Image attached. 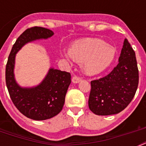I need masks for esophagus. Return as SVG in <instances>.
Wrapping results in <instances>:
<instances>
[{
	"label": "esophagus",
	"mask_w": 146,
	"mask_h": 146,
	"mask_svg": "<svg viewBox=\"0 0 146 146\" xmlns=\"http://www.w3.org/2000/svg\"><path fill=\"white\" fill-rule=\"evenodd\" d=\"M81 80H82L81 78L79 77V76H74L73 77V79H72V82H73V83H78V82H80Z\"/></svg>",
	"instance_id": "34e87169"
}]
</instances>
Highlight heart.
<instances>
[{"label": "heart", "mask_w": 146, "mask_h": 146, "mask_svg": "<svg viewBox=\"0 0 146 146\" xmlns=\"http://www.w3.org/2000/svg\"><path fill=\"white\" fill-rule=\"evenodd\" d=\"M66 58L82 63V70L87 75L99 74L108 67L116 56L112 45L97 38H85L73 42L69 48Z\"/></svg>", "instance_id": "heart-1"}]
</instances>
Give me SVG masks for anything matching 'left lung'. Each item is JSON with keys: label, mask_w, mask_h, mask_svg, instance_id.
Listing matches in <instances>:
<instances>
[{"label": "left lung", "mask_w": 146, "mask_h": 146, "mask_svg": "<svg viewBox=\"0 0 146 146\" xmlns=\"http://www.w3.org/2000/svg\"><path fill=\"white\" fill-rule=\"evenodd\" d=\"M138 84L136 54L125 38L117 65L106 76L91 81L89 109L97 115L120 113L131 102Z\"/></svg>", "instance_id": "obj_1"}]
</instances>
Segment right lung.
<instances>
[{"instance_id": "1", "label": "right lung", "mask_w": 146, "mask_h": 146, "mask_svg": "<svg viewBox=\"0 0 146 146\" xmlns=\"http://www.w3.org/2000/svg\"><path fill=\"white\" fill-rule=\"evenodd\" d=\"M53 35L52 31L43 27L27 29L13 44L6 65V84L13 103L23 115L35 120L50 119L61 111L71 82L70 73L50 68L39 85L23 88L15 80V57L22 47L29 42L47 39Z\"/></svg>"}]
</instances>
